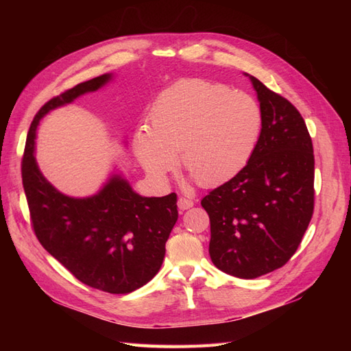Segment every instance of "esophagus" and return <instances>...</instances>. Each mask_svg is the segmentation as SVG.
Masks as SVG:
<instances>
[{"instance_id": "34e87169", "label": "esophagus", "mask_w": 351, "mask_h": 351, "mask_svg": "<svg viewBox=\"0 0 351 351\" xmlns=\"http://www.w3.org/2000/svg\"><path fill=\"white\" fill-rule=\"evenodd\" d=\"M177 205H178V208L182 209V210H186V209H189V208H192V206H193V200H192V199H187V197H184V196H182V197H178Z\"/></svg>"}]
</instances>
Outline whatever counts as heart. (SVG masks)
I'll return each mask as SVG.
<instances>
[{
	"label": "heart",
	"mask_w": 351,
	"mask_h": 351,
	"mask_svg": "<svg viewBox=\"0 0 351 351\" xmlns=\"http://www.w3.org/2000/svg\"><path fill=\"white\" fill-rule=\"evenodd\" d=\"M151 129L134 134L136 156L164 178L182 155L186 173L204 187L236 177L256 149L263 125L259 102L246 92L208 79H182L158 95Z\"/></svg>",
	"instance_id": "heart-1"
}]
</instances>
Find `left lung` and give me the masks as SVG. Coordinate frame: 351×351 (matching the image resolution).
I'll list each match as a JSON object with an SVG mask.
<instances>
[{
  "instance_id": "8db88e82",
  "label": "left lung",
  "mask_w": 351,
  "mask_h": 351,
  "mask_svg": "<svg viewBox=\"0 0 351 351\" xmlns=\"http://www.w3.org/2000/svg\"><path fill=\"white\" fill-rule=\"evenodd\" d=\"M250 79L263 112L256 149L236 177L200 202L210 221L212 262L244 280L291 259L315 208V155L303 117L289 99Z\"/></svg>"
}]
</instances>
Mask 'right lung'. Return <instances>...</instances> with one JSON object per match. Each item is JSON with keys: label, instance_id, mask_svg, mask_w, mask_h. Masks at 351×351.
Returning a JSON list of instances; mask_svg holds the SVG:
<instances>
[{"label": "right lung", "instance_id": "1", "mask_svg": "<svg viewBox=\"0 0 351 351\" xmlns=\"http://www.w3.org/2000/svg\"><path fill=\"white\" fill-rule=\"evenodd\" d=\"M110 74L83 82L42 105L27 133L22 182L30 224L44 249L83 284L111 294L132 293L149 282L165 256L178 218L177 195L142 197L114 176L98 195H61L42 176L34 156L39 120L48 111L97 90Z\"/></svg>", "mask_w": 351, "mask_h": 351}]
</instances>
